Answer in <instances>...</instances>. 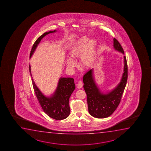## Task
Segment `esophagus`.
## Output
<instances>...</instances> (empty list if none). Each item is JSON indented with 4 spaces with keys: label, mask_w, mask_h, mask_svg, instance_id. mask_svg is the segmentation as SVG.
I'll return each mask as SVG.
<instances>
[{
    "label": "esophagus",
    "mask_w": 151,
    "mask_h": 151,
    "mask_svg": "<svg viewBox=\"0 0 151 151\" xmlns=\"http://www.w3.org/2000/svg\"><path fill=\"white\" fill-rule=\"evenodd\" d=\"M83 87V83L81 81H79L78 82V88L79 89H81Z\"/></svg>",
    "instance_id": "1"
}]
</instances>
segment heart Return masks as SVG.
<instances>
[{"mask_svg":"<svg viewBox=\"0 0 151 151\" xmlns=\"http://www.w3.org/2000/svg\"><path fill=\"white\" fill-rule=\"evenodd\" d=\"M96 42L94 40L89 41L84 37L75 44L70 50V55L74 58L81 57V64L85 67L91 66L95 61L96 56ZM67 65L70 68L74 67L76 62L72 58L67 59Z\"/></svg>","mask_w":151,"mask_h":151,"instance_id":"1","label":"heart"}]
</instances>
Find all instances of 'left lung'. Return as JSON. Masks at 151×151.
I'll return each mask as SVG.
<instances>
[{
    "instance_id": "8db88e82",
    "label": "left lung",
    "mask_w": 151,
    "mask_h": 151,
    "mask_svg": "<svg viewBox=\"0 0 151 151\" xmlns=\"http://www.w3.org/2000/svg\"><path fill=\"white\" fill-rule=\"evenodd\" d=\"M115 50L124 54L120 43L114 39ZM124 73L120 83L112 91L103 93L96 85L93 77V68L88 70L83 77V88L87 94V103L89 114L96 118H105L111 116L116 110L121 101L126 86L128 77V68L125 56H124Z\"/></svg>"
}]
</instances>
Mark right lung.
Listing matches in <instances>:
<instances>
[{
    "instance_id": "1",
    "label": "right lung",
    "mask_w": 151,
    "mask_h": 151,
    "mask_svg": "<svg viewBox=\"0 0 151 151\" xmlns=\"http://www.w3.org/2000/svg\"><path fill=\"white\" fill-rule=\"evenodd\" d=\"M56 31V30H54L45 32L35 41L30 52V58H31L33 55L42 39L49 33H54ZM30 68V65H29V72L32 77ZM32 82L34 91L40 104L44 112L47 116L56 120H63L68 117L70 114L69 99L75 89L74 79L70 77H61L59 79L56 91L50 97L45 96L42 93L35 85L32 77Z\"/></svg>"
}]
</instances>
